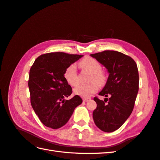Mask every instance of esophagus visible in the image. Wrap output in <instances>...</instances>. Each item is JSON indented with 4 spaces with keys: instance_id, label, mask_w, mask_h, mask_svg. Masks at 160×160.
Instances as JSON below:
<instances>
[{
    "instance_id": "obj_1",
    "label": "esophagus",
    "mask_w": 160,
    "mask_h": 160,
    "mask_svg": "<svg viewBox=\"0 0 160 160\" xmlns=\"http://www.w3.org/2000/svg\"><path fill=\"white\" fill-rule=\"evenodd\" d=\"M90 100H91L90 98H83V102H88V101H89Z\"/></svg>"
}]
</instances>
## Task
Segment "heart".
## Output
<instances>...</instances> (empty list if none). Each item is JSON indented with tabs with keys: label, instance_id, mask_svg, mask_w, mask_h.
<instances>
[{
	"label": "heart",
	"instance_id": "b5f03b06",
	"mask_svg": "<svg viewBox=\"0 0 160 160\" xmlns=\"http://www.w3.org/2000/svg\"><path fill=\"white\" fill-rule=\"evenodd\" d=\"M80 66L92 74L91 81H96L101 85L105 82L106 77H105L104 74L101 71H102V67L96 60L90 57H87L81 61ZM64 77L67 82L71 86H76L78 84V77L76 65L75 64L69 65L66 68ZM98 89V84L96 82H92L88 85H79L74 89V93H75V94L83 97V98H88V97H90L93 93L96 92Z\"/></svg>",
	"mask_w": 160,
	"mask_h": 160
}]
</instances>
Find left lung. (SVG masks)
<instances>
[{
    "instance_id": "1",
    "label": "left lung",
    "mask_w": 160,
    "mask_h": 160,
    "mask_svg": "<svg viewBox=\"0 0 160 160\" xmlns=\"http://www.w3.org/2000/svg\"><path fill=\"white\" fill-rule=\"evenodd\" d=\"M107 68L108 77L98 94L109 99L102 101L95 97L97 107L93 112L96 126L105 132L122 126L131 115L138 92L137 65L132 58L116 51H104L91 54ZM108 101V103L105 102Z\"/></svg>"
}]
</instances>
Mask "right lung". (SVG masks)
<instances>
[{
    "mask_svg": "<svg viewBox=\"0 0 160 160\" xmlns=\"http://www.w3.org/2000/svg\"><path fill=\"white\" fill-rule=\"evenodd\" d=\"M83 56L63 52L38 57L30 70L28 87L31 105L43 125L52 129L64 126L75 108L82 103L79 96L65 100L72 93L64 77L66 68Z\"/></svg>",
    "mask_w": 160,
    "mask_h": 160,
    "instance_id": "obj_1",
    "label": "right lung"
}]
</instances>
